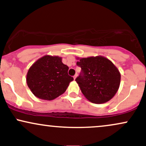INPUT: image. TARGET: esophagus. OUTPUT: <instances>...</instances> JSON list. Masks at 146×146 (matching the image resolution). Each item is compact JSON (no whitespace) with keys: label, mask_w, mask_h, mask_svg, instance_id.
<instances>
[{"label":"esophagus","mask_w":146,"mask_h":146,"mask_svg":"<svg viewBox=\"0 0 146 146\" xmlns=\"http://www.w3.org/2000/svg\"><path fill=\"white\" fill-rule=\"evenodd\" d=\"M77 76H78V75H77V74H75V75H74V76H73V78H74V80H75V79H76Z\"/></svg>","instance_id":"obj_1"}]
</instances>
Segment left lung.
Listing matches in <instances>:
<instances>
[{
	"label": "left lung",
	"mask_w": 146,
	"mask_h": 146,
	"mask_svg": "<svg viewBox=\"0 0 146 146\" xmlns=\"http://www.w3.org/2000/svg\"><path fill=\"white\" fill-rule=\"evenodd\" d=\"M81 73L75 79L82 93L89 101H109L118 90L121 75L111 61L102 56L81 58L77 62Z\"/></svg>",
	"instance_id": "8db88e82"
}]
</instances>
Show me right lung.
<instances>
[{
	"label": "right lung",
	"mask_w": 146,
	"mask_h": 146,
	"mask_svg": "<svg viewBox=\"0 0 146 146\" xmlns=\"http://www.w3.org/2000/svg\"><path fill=\"white\" fill-rule=\"evenodd\" d=\"M68 67L58 56H45L37 60L28 71L27 83L33 94L45 100H54L66 91L73 77Z\"/></svg>",
	"instance_id": "right-lung-1"
}]
</instances>
